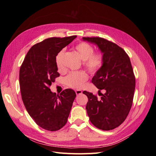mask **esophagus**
I'll use <instances>...</instances> for the list:
<instances>
[{
  "mask_svg": "<svg viewBox=\"0 0 156 156\" xmlns=\"http://www.w3.org/2000/svg\"><path fill=\"white\" fill-rule=\"evenodd\" d=\"M82 90H75V93H76V94L77 95H79V94H82Z\"/></svg>",
  "mask_w": 156,
  "mask_h": 156,
  "instance_id": "34e87169",
  "label": "esophagus"
}]
</instances>
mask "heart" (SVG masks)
Masks as SVG:
<instances>
[{
    "label": "heart",
    "mask_w": 156,
    "mask_h": 156,
    "mask_svg": "<svg viewBox=\"0 0 156 156\" xmlns=\"http://www.w3.org/2000/svg\"><path fill=\"white\" fill-rule=\"evenodd\" d=\"M83 60V66L92 74H96L100 71L104 63V56L101 52L94 53L93 46L87 42H80L75 47ZM64 50H61L56 58V64L58 69L63 68L62 56ZM88 79L87 73L84 72H73L69 73L65 78V83L73 88H81Z\"/></svg>",
    "instance_id": "obj_1"
}]
</instances>
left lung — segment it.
<instances>
[{
  "mask_svg": "<svg viewBox=\"0 0 156 156\" xmlns=\"http://www.w3.org/2000/svg\"><path fill=\"white\" fill-rule=\"evenodd\" d=\"M83 40L98 46L104 56L101 69L92 83L103 90L101 98L84 91L88 101L87 111L92 124L97 128L108 131L123 123L133 103L135 77L129 56L120 47L100 37H83ZM99 92V93H100Z\"/></svg>",
  "mask_w": 156,
  "mask_h": 156,
  "instance_id": "obj_1",
  "label": "left lung"
}]
</instances>
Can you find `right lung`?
<instances>
[{
  "mask_svg": "<svg viewBox=\"0 0 156 156\" xmlns=\"http://www.w3.org/2000/svg\"><path fill=\"white\" fill-rule=\"evenodd\" d=\"M76 37H50L34 45L21 66L22 100L32 119L46 130L57 131L65 126L76 97L72 89H66L59 95L50 90L60 76L56 56Z\"/></svg>",
  "mask_w": 156,
  "mask_h": 156,
  "instance_id": "add662e5",
  "label": "right lung"
}]
</instances>
